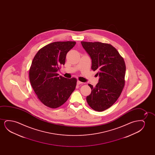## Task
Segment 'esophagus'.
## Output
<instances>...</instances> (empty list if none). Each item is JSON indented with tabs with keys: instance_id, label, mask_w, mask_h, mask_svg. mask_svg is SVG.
<instances>
[{
	"instance_id": "34e87169",
	"label": "esophagus",
	"mask_w": 155,
	"mask_h": 155,
	"mask_svg": "<svg viewBox=\"0 0 155 155\" xmlns=\"http://www.w3.org/2000/svg\"><path fill=\"white\" fill-rule=\"evenodd\" d=\"M83 84V83L81 82L80 81H77V85H80V84Z\"/></svg>"
}]
</instances>
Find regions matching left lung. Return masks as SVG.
Segmentation results:
<instances>
[{
	"label": "left lung",
	"mask_w": 155,
	"mask_h": 155,
	"mask_svg": "<svg viewBox=\"0 0 155 155\" xmlns=\"http://www.w3.org/2000/svg\"><path fill=\"white\" fill-rule=\"evenodd\" d=\"M83 48L91 60V69L97 71L98 83L91 88V94L86 97L94 110L102 112L117 101L124 86L125 62L112 45L95 42H81Z\"/></svg>",
	"instance_id": "8db88e82"
}]
</instances>
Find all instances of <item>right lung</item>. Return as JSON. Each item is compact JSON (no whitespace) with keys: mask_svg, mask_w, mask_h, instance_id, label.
<instances>
[{"mask_svg":"<svg viewBox=\"0 0 155 155\" xmlns=\"http://www.w3.org/2000/svg\"><path fill=\"white\" fill-rule=\"evenodd\" d=\"M75 45L74 41L51 43L41 48L32 61L30 83L38 99L49 107L63 105L75 89L76 79L59 76L57 73L60 66L64 65L67 53Z\"/></svg>","mask_w":155,"mask_h":155,"instance_id":"1","label":"right lung"}]
</instances>
